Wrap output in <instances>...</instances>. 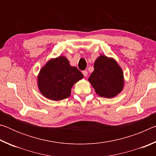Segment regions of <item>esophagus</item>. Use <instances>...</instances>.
<instances>
[{
  "mask_svg": "<svg viewBox=\"0 0 156 156\" xmlns=\"http://www.w3.org/2000/svg\"><path fill=\"white\" fill-rule=\"evenodd\" d=\"M83 73L84 76H85V77H87V75H88V72H87V70L83 71Z\"/></svg>",
  "mask_w": 156,
  "mask_h": 156,
  "instance_id": "esophagus-1",
  "label": "esophagus"
}]
</instances>
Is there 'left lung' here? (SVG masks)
Listing matches in <instances>:
<instances>
[{
  "instance_id": "1",
  "label": "left lung",
  "mask_w": 156,
  "mask_h": 156,
  "mask_svg": "<svg viewBox=\"0 0 156 156\" xmlns=\"http://www.w3.org/2000/svg\"><path fill=\"white\" fill-rule=\"evenodd\" d=\"M88 81L100 97L112 98L122 91L125 80L122 68L113 58L100 55Z\"/></svg>"
}]
</instances>
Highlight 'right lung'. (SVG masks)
Returning <instances> with one entry per match:
<instances>
[{
    "mask_svg": "<svg viewBox=\"0 0 156 156\" xmlns=\"http://www.w3.org/2000/svg\"><path fill=\"white\" fill-rule=\"evenodd\" d=\"M84 77L65 56L51 58L44 65L38 76V87L42 95L51 100H61L71 95L76 83Z\"/></svg>",
    "mask_w": 156,
    "mask_h": 156,
    "instance_id": "add662e5",
    "label": "right lung"
}]
</instances>
